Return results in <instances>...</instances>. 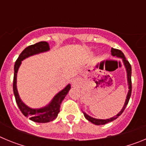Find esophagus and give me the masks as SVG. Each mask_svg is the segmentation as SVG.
<instances>
[{
  "instance_id": "obj_1",
  "label": "esophagus",
  "mask_w": 146,
  "mask_h": 146,
  "mask_svg": "<svg viewBox=\"0 0 146 146\" xmlns=\"http://www.w3.org/2000/svg\"><path fill=\"white\" fill-rule=\"evenodd\" d=\"M73 84H74V83H73Z\"/></svg>"
}]
</instances>
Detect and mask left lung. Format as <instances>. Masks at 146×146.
<instances>
[{"label": "left lung", "instance_id": "obj_1", "mask_svg": "<svg viewBox=\"0 0 146 146\" xmlns=\"http://www.w3.org/2000/svg\"><path fill=\"white\" fill-rule=\"evenodd\" d=\"M111 55H113V57H116L118 58H121L122 59V61L123 63V65L125 66V69H126V76H127V82H128V88H129V91L128 93H127V95H126V101H125L124 104H123V108L121 109V111L118 113L117 115H115V116L112 117V118H108V119H98V118H93V117L90 116L88 114H86L85 112H82L83 114H84V116L88 121H89L90 122H91L92 123L95 125H104L106 124V123H109V122H111V121H114L116 118H118V116H120L122 113L123 112V110L126 108V105L128 104L129 100L130 99V96H131V67L130 64L129 63V61L126 59L125 58L124 55L122 52H121V50H117V49H114L112 48L111 49Z\"/></svg>", "mask_w": 146, "mask_h": 146}]
</instances>
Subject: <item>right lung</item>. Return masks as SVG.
<instances>
[{
  "label": "right lung",
  "mask_w": 146,
  "mask_h": 146,
  "mask_svg": "<svg viewBox=\"0 0 146 146\" xmlns=\"http://www.w3.org/2000/svg\"><path fill=\"white\" fill-rule=\"evenodd\" d=\"M50 50V45L47 42H40L33 45H30L20 53V56L15 62L14 68L15 74L13 81V91L17 104L20 108V111L25 117L29 118L30 120L37 123H47L57 118L58 114L60 112V104L69 93L71 88V85L68 84L63 90L59 91L46 106L40 108H31L26 105L20 99L17 88V76L19 68L23 60L32 55L47 52Z\"/></svg>",
  "instance_id": "1"
}]
</instances>
